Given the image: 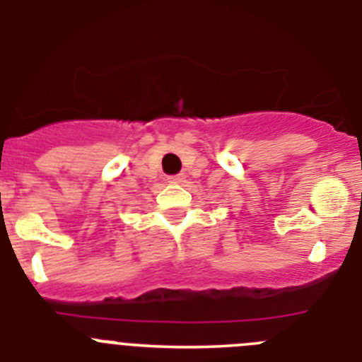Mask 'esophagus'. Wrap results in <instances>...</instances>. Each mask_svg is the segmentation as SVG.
Listing matches in <instances>:
<instances>
[{"instance_id": "obj_1", "label": "esophagus", "mask_w": 362, "mask_h": 362, "mask_svg": "<svg viewBox=\"0 0 362 362\" xmlns=\"http://www.w3.org/2000/svg\"><path fill=\"white\" fill-rule=\"evenodd\" d=\"M185 181V175L183 174H177V175H170L168 177V183H174V185H179V183H183Z\"/></svg>"}]
</instances>
